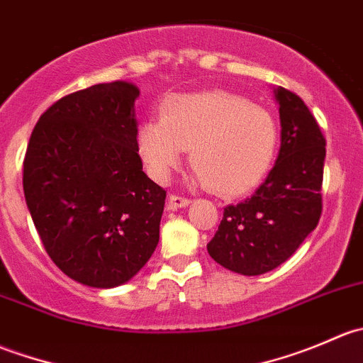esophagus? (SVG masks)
<instances>
[{"label":"esophagus","instance_id":"34e87169","mask_svg":"<svg viewBox=\"0 0 363 363\" xmlns=\"http://www.w3.org/2000/svg\"><path fill=\"white\" fill-rule=\"evenodd\" d=\"M188 205H189V200L184 199V196H179V195L168 196V203H167L168 211H177V208L188 207Z\"/></svg>","mask_w":363,"mask_h":363}]
</instances>
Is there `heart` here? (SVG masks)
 Masks as SVG:
<instances>
[{"instance_id":"1","label":"heart","mask_w":363,"mask_h":363,"mask_svg":"<svg viewBox=\"0 0 363 363\" xmlns=\"http://www.w3.org/2000/svg\"><path fill=\"white\" fill-rule=\"evenodd\" d=\"M137 145L158 181H167L191 149L195 181L219 196H239L272 168L279 126L269 111L226 91L174 94L161 105L160 119L140 124Z\"/></svg>"}]
</instances>
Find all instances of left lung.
<instances>
[{"mask_svg":"<svg viewBox=\"0 0 363 363\" xmlns=\"http://www.w3.org/2000/svg\"><path fill=\"white\" fill-rule=\"evenodd\" d=\"M281 147L272 170L244 202L228 205L207 244L214 262L259 276L286 262L321 216L325 138L309 108L291 91L274 87Z\"/></svg>","mask_w":363,"mask_h":363,"instance_id":"8db88e82","label":"left lung"}]
</instances>
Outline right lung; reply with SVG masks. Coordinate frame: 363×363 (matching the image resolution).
Returning <instances> with one entry per match:
<instances>
[{
    "label": "right lung",
    "instance_id": "obj_1",
    "mask_svg": "<svg viewBox=\"0 0 363 363\" xmlns=\"http://www.w3.org/2000/svg\"><path fill=\"white\" fill-rule=\"evenodd\" d=\"M133 84H96L61 98L33 130L24 196L52 262L80 284L116 288L160 240L164 191L142 170Z\"/></svg>",
    "mask_w": 363,
    "mask_h": 363
}]
</instances>
